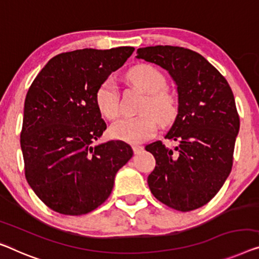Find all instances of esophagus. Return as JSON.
Here are the masks:
<instances>
[{"label":"esophagus","instance_id":"34e87169","mask_svg":"<svg viewBox=\"0 0 259 259\" xmlns=\"http://www.w3.org/2000/svg\"><path fill=\"white\" fill-rule=\"evenodd\" d=\"M133 150L135 153H140L143 151V146L142 145H138V144H135L133 145Z\"/></svg>","mask_w":259,"mask_h":259}]
</instances>
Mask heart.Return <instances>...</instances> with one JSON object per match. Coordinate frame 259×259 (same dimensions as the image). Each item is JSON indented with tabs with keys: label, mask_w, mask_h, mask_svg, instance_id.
<instances>
[{
	"label": "heart",
	"mask_w": 259,
	"mask_h": 259,
	"mask_svg": "<svg viewBox=\"0 0 259 259\" xmlns=\"http://www.w3.org/2000/svg\"><path fill=\"white\" fill-rule=\"evenodd\" d=\"M131 82L144 91L148 96L143 105L144 114L134 117H123L110 126V136L130 144L143 143L151 138L157 131L158 121L167 125L178 115V100L165 90L166 78L152 65L142 64L128 73ZM95 102L103 116L114 119L119 113V94L115 80L109 76L100 83L95 93Z\"/></svg>",
	"instance_id": "1"
}]
</instances>
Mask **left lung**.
I'll list each match as a JSON object with an SVG mask.
<instances>
[{
	"mask_svg": "<svg viewBox=\"0 0 259 259\" xmlns=\"http://www.w3.org/2000/svg\"><path fill=\"white\" fill-rule=\"evenodd\" d=\"M137 58L166 69L177 83L178 115L165 138L146 145L156 158L148 178L154 198L180 211L198 209L223 186L233 167L240 130L234 94L221 73L190 49L157 45L137 50Z\"/></svg>",
	"mask_w": 259,
	"mask_h": 259,
	"instance_id": "obj_1",
	"label": "left lung"
}]
</instances>
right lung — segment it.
Listing matches in <instances>:
<instances>
[{"label":"right lung","mask_w":259,"mask_h":259,"mask_svg":"<svg viewBox=\"0 0 259 259\" xmlns=\"http://www.w3.org/2000/svg\"><path fill=\"white\" fill-rule=\"evenodd\" d=\"M134 51L121 46L60 53L31 83L21 131L25 178L57 213L83 215L101 206L113 191L115 175L133 157L124 142H93L107 129L96 90Z\"/></svg>","instance_id":"add662e5"}]
</instances>
